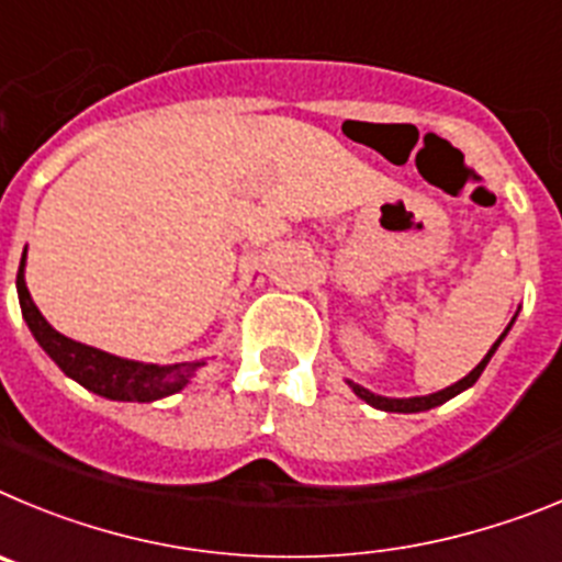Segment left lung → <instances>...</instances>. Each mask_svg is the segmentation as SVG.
Returning <instances> with one entry per match:
<instances>
[{"mask_svg": "<svg viewBox=\"0 0 562 562\" xmlns=\"http://www.w3.org/2000/svg\"><path fill=\"white\" fill-rule=\"evenodd\" d=\"M507 330H509V327H507ZM507 330H504L502 336H498V341H495L493 347H490L487 356L482 358V363H479V367L473 369L470 375H464L462 381L453 383V386H448V389H442V392H437V394H426V397H406V401H397V397H381V394H372V392H369V389L358 386V383H350V386H352V392H356L358 397H361V401H367L369 406L383 408V412H401V414L426 412V408H434V406H439V403L451 401L453 394H459V392H464V389H468V386H473V383L479 381V375H482V372H484V367H487L490 358H493V352L498 350V344H502V338L507 336Z\"/></svg>", "mask_w": 562, "mask_h": 562, "instance_id": "obj_1", "label": "left lung"}]
</instances>
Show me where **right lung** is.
I'll list each match as a JSON object with an SVG mask.
<instances>
[{
    "instance_id": "obj_1",
    "label": "right lung",
    "mask_w": 562,
    "mask_h": 562,
    "mask_svg": "<svg viewBox=\"0 0 562 562\" xmlns=\"http://www.w3.org/2000/svg\"><path fill=\"white\" fill-rule=\"evenodd\" d=\"M27 251V249H24ZM19 288V305H22V316L27 327L33 330L35 341L42 344L44 352L58 363L69 378L86 386L89 392L109 397V401H136V403H150L159 397L176 394L187 381L195 375V363H170V367H156V363H136L125 361V358L109 356L103 350L86 347V344L72 341V338L60 336L58 330L47 325V318L42 311L35 307L30 300V291L24 285V257L19 262L16 274Z\"/></svg>"
}]
</instances>
